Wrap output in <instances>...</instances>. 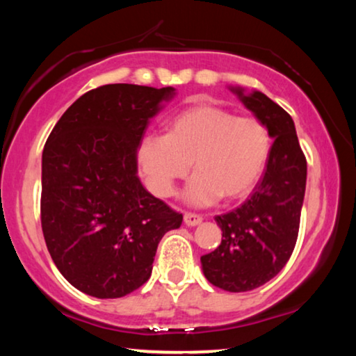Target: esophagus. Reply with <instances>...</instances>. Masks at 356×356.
Segmentation results:
<instances>
[{
    "mask_svg": "<svg viewBox=\"0 0 356 356\" xmlns=\"http://www.w3.org/2000/svg\"><path fill=\"white\" fill-rule=\"evenodd\" d=\"M184 221H185L186 226H197L202 221V216L197 215V213H185Z\"/></svg>",
    "mask_w": 356,
    "mask_h": 356,
    "instance_id": "obj_1",
    "label": "esophagus"
}]
</instances>
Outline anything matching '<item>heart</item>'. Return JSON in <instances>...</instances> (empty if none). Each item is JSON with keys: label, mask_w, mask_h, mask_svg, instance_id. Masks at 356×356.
Returning <instances> with one entry per match:
<instances>
[{"label": "heart", "mask_w": 356, "mask_h": 356, "mask_svg": "<svg viewBox=\"0 0 356 356\" xmlns=\"http://www.w3.org/2000/svg\"><path fill=\"white\" fill-rule=\"evenodd\" d=\"M272 135L261 119L237 116L226 108L195 104L166 120L165 136L147 135L138 161L156 196L170 197L190 171L185 201L196 207L238 200L261 180L272 155Z\"/></svg>", "instance_id": "obj_1"}]
</instances>
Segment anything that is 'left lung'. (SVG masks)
Returning <instances> with one entry per match:
<instances>
[{
	"mask_svg": "<svg viewBox=\"0 0 356 356\" xmlns=\"http://www.w3.org/2000/svg\"><path fill=\"white\" fill-rule=\"evenodd\" d=\"M232 91L267 125L275 141L251 196L232 212L215 216L222 232L221 243L201 256V262L213 286L248 292L275 278L292 256L306 188V156L291 114L259 91Z\"/></svg>",
	"mask_w": 356,
	"mask_h": 356,
	"instance_id": "left-lung-1",
	"label": "left lung"
}]
</instances>
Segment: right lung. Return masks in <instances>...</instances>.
<instances>
[{
  "label": "right lung",
  "mask_w": 356,
  "mask_h": 356,
  "mask_svg": "<svg viewBox=\"0 0 356 356\" xmlns=\"http://www.w3.org/2000/svg\"><path fill=\"white\" fill-rule=\"evenodd\" d=\"M172 88L105 84L72 104L42 154L40 222L48 252L78 291L119 298L150 278L161 237L182 213L136 176L149 119Z\"/></svg>",
  "instance_id": "add662e5"
}]
</instances>
